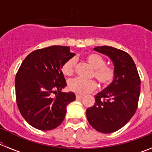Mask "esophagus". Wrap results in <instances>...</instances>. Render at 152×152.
I'll return each mask as SVG.
<instances>
[{
  "mask_svg": "<svg viewBox=\"0 0 152 152\" xmlns=\"http://www.w3.org/2000/svg\"><path fill=\"white\" fill-rule=\"evenodd\" d=\"M83 96H80V95H76V99H83Z\"/></svg>",
  "mask_w": 152,
  "mask_h": 152,
  "instance_id": "esophagus-1",
  "label": "esophagus"
}]
</instances>
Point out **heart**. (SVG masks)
<instances>
[{
  "label": "heart",
  "mask_w": 152,
  "mask_h": 152,
  "mask_svg": "<svg viewBox=\"0 0 152 152\" xmlns=\"http://www.w3.org/2000/svg\"><path fill=\"white\" fill-rule=\"evenodd\" d=\"M87 63L94 68L93 76L99 81L101 85L107 86L114 80L115 72L113 68L105 66L106 62L102 56L97 53H90L85 57ZM76 60L73 58L68 59L62 67V71L65 76H70L74 72ZM68 87L70 91L78 95H85L93 91L97 87V84L94 80H83L79 78H75L68 82Z\"/></svg>",
  "instance_id": "1"
}]
</instances>
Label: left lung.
Masks as SVG:
<instances>
[{"mask_svg": "<svg viewBox=\"0 0 152 152\" xmlns=\"http://www.w3.org/2000/svg\"><path fill=\"white\" fill-rule=\"evenodd\" d=\"M93 50L108 56L114 65V80L95 96L94 105L86 111L87 121L100 132H114L126 125L135 113L140 79L132 58L124 50L110 46Z\"/></svg>", "mask_w": 152, "mask_h": 152, "instance_id": "left-lung-1", "label": "left lung"}]
</instances>
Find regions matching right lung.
<instances>
[{
    "instance_id": "obj_1",
    "label": "right lung",
    "mask_w": 152,
    "mask_h": 152,
    "mask_svg": "<svg viewBox=\"0 0 152 152\" xmlns=\"http://www.w3.org/2000/svg\"><path fill=\"white\" fill-rule=\"evenodd\" d=\"M74 56L70 47L53 45L31 52L22 62L15 81L16 100L31 126L47 131L63 121L67 106L76 96L61 92L67 85L62 67ZM54 93L58 94L53 97Z\"/></svg>"
}]
</instances>
